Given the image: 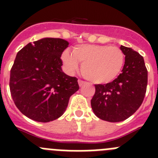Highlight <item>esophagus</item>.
<instances>
[{
	"label": "esophagus",
	"mask_w": 158,
	"mask_h": 158,
	"mask_svg": "<svg viewBox=\"0 0 158 158\" xmlns=\"http://www.w3.org/2000/svg\"><path fill=\"white\" fill-rule=\"evenodd\" d=\"M85 84V81H82V80H80V79L78 80V85H79V86H80V87L83 86Z\"/></svg>",
	"instance_id": "1"
}]
</instances>
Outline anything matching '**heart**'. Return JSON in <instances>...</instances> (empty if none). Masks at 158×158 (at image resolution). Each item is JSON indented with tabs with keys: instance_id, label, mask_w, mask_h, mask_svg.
<instances>
[{
	"instance_id": "b5f03b06",
	"label": "heart",
	"mask_w": 158,
	"mask_h": 158,
	"mask_svg": "<svg viewBox=\"0 0 158 158\" xmlns=\"http://www.w3.org/2000/svg\"><path fill=\"white\" fill-rule=\"evenodd\" d=\"M64 65L69 73L82 64L81 72L88 80L96 84H107L119 75L124 64V54L119 47L100 44H81L73 48L72 54L64 51Z\"/></svg>"
}]
</instances>
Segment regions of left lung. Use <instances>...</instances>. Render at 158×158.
Wrapping results in <instances>:
<instances>
[{"label":"left lung","mask_w":158,"mask_h":158,"mask_svg":"<svg viewBox=\"0 0 158 158\" xmlns=\"http://www.w3.org/2000/svg\"><path fill=\"white\" fill-rule=\"evenodd\" d=\"M125 55L122 73L113 81L95 85L91 106L96 116L104 121L121 122L139 109L144 100L148 72L142 55L121 45Z\"/></svg>","instance_id":"left-lung-1"}]
</instances>
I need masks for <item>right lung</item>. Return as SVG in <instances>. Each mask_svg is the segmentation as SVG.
Listing matches in <instances>:
<instances>
[{
    "label": "right lung",
    "instance_id": "obj_1",
    "mask_svg": "<svg viewBox=\"0 0 158 158\" xmlns=\"http://www.w3.org/2000/svg\"><path fill=\"white\" fill-rule=\"evenodd\" d=\"M69 42L43 38L17 53L10 72L12 100L32 120L47 123L63 115L69 97L79 89L77 78L62 71V52Z\"/></svg>",
    "mask_w": 158,
    "mask_h": 158
}]
</instances>
